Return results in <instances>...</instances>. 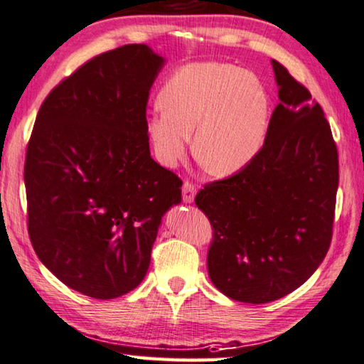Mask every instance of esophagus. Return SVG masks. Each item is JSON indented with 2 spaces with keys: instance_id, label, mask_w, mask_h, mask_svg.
<instances>
[{
  "instance_id": "1",
  "label": "esophagus",
  "mask_w": 364,
  "mask_h": 364,
  "mask_svg": "<svg viewBox=\"0 0 364 364\" xmlns=\"http://www.w3.org/2000/svg\"><path fill=\"white\" fill-rule=\"evenodd\" d=\"M195 193H197V191H195L193 183L188 182V181L183 182V186H182V198H183V202L192 203L193 200H195Z\"/></svg>"
}]
</instances>
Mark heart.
Listing matches in <instances>:
<instances>
[{
    "label": "heart",
    "instance_id": "b5f03b06",
    "mask_svg": "<svg viewBox=\"0 0 364 364\" xmlns=\"http://www.w3.org/2000/svg\"><path fill=\"white\" fill-rule=\"evenodd\" d=\"M162 107L149 113L147 136L157 161L176 166L193 136L200 164L233 176L255 161L269 129V98L255 73L225 62L178 68L162 87Z\"/></svg>",
    "mask_w": 364,
    "mask_h": 364
}]
</instances>
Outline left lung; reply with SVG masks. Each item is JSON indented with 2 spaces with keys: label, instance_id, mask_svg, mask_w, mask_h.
Listing matches in <instances>:
<instances>
[{
  "label": "left lung",
  "instance_id": "obj_1",
  "mask_svg": "<svg viewBox=\"0 0 364 364\" xmlns=\"http://www.w3.org/2000/svg\"><path fill=\"white\" fill-rule=\"evenodd\" d=\"M272 68L281 102L259 154L195 197L213 226L208 276L246 304L287 296L317 271L338 188V152L323 109L286 67L272 60Z\"/></svg>",
  "mask_w": 364,
  "mask_h": 364
}]
</instances>
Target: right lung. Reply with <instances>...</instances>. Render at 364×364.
<instances>
[{
    "label": "right lung",
    "mask_w": 364,
    "mask_h": 364,
    "mask_svg": "<svg viewBox=\"0 0 364 364\" xmlns=\"http://www.w3.org/2000/svg\"><path fill=\"white\" fill-rule=\"evenodd\" d=\"M164 57L128 44L93 57L42 103L24 164L28 230L73 291L114 299L143 281L182 181L151 157L146 107Z\"/></svg>",
    "instance_id": "right-lung-1"
}]
</instances>
